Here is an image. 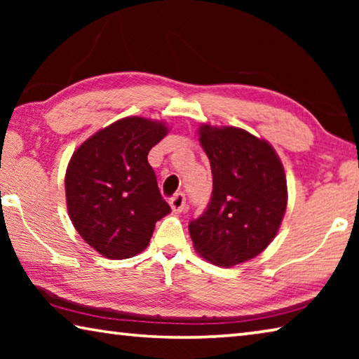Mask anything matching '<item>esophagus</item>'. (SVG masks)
<instances>
[{
    "label": "esophagus",
    "instance_id": "esophagus-1",
    "mask_svg": "<svg viewBox=\"0 0 359 359\" xmlns=\"http://www.w3.org/2000/svg\"><path fill=\"white\" fill-rule=\"evenodd\" d=\"M169 204H171V209L175 212V214H180V212H184L185 205H187V198L184 193H175L174 196L169 199Z\"/></svg>",
    "mask_w": 359,
    "mask_h": 359
}]
</instances>
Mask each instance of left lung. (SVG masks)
<instances>
[{"label": "left lung", "mask_w": 359, "mask_h": 359, "mask_svg": "<svg viewBox=\"0 0 359 359\" xmlns=\"http://www.w3.org/2000/svg\"><path fill=\"white\" fill-rule=\"evenodd\" d=\"M214 190L188 224L194 250L217 266L252 259L276 238L287 210V179L272 145L234 126H199Z\"/></svg>", "instance_id": "obj_1"}]
</instances>
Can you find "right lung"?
Returning a JSON list of instances; mask_svg holds the SVG:
<instances>
[{"mask_svg": "<svg viewBox=\"0 0 359 359\" xmlns=\"http://www.w3.org/2000/svg\"><path fill=\"white\" fill-rule=\"evenodd\" d=\"M166 135L163 121L126 117L72 154L65 177L68 214L81 238L102 257L141 253L155 223L171 212L147 161L150 149Z\"/></svg>", "mask_w": 359, "mask_h": 359, "instance_id": "1", "label": "right lung"}]
</instances>
